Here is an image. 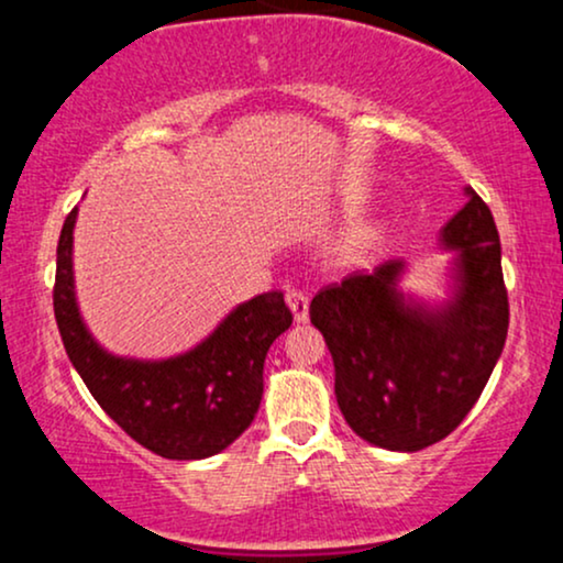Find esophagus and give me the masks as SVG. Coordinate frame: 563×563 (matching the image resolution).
Wrapping results in <instances>:
<instances>
[{
    "label": "esophagus",
    "instance_id": "obj_1",
    "mask_svg": "<svg viewBox=\"0 0 563 563\" xmlns=\"http://www.w3.org/2000/svg\"><path fill=\"white\" fill-rule=\"evenodd\" d=\"M286 303L290 307V312H294L296 322H307V318H309V296L303 294V290H299V288L286 290Z\"/></svg>",
    "mask_w": 563,
    "mask_h": 563
}]
</instances>
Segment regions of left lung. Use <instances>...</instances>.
Listing matches in <instances>:
<instances>
[{"instance_id": "1", "label": "left lung", "mask_w": 563, "mask_h": 563, "mask_svg": "<svg viewBox=\"0 0 563 563\" xmlns=\"http://www.w3.org/2000/svg\"><path fill=\"white\" fill-rule=\"evenodd\" d=\"M466 192L468 203L442 230V243L457 251L448 307L429 312L407 301L397 290L399 260L346 275L309 303L331 349L341 412L378 448L416 452L442 442L476 405L506 344L500 235L489 206Z\"/></svg>"}]
</instances>
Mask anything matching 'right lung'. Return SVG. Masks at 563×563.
<instances>
[{
	"label": "right lung",
	"mask_w": 563,
	"mask_h": 563,
	"mask_svg": "<svg viewBox=\"0 0 563 563\" xmlns=\"http://www.w3.org/2000/svg\"><path fill=\"white\" fill-rule=\"evenodd\" d=\"M76 209L57 241L55 320L70 363L97 405L142 448L169 461L222 452L249 429L262 402L264 357L294 314L280 290L241 303L203 344L164 363H137L102 352L87 333L74 296Z\"/></svg>",
	"instance_id": "right-lung-1"
}]
</instances>
